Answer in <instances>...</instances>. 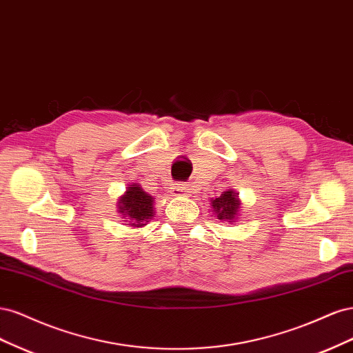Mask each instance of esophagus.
<instances>
[{
  "label": "esophagus",
  "mask_w": 353,
  "mask_h": 353,
  "mask_svg": "<svg viewBox=\"0 0 353 353\" xmlns=\"http://www.w3.org/2000/svg\"><path fill=\"white\" fill-rule=\"evenodd\" d=\"M170 191H172L174 197H188L190 196V191L185 187V184H175Z\"/></svg>",
  "instance_id": "1"
}]
</instances>
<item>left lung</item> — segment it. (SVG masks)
<instances>
[{
  "label": "left lung",
  "mask_w": 353,
  "mask_h": 353,
  "mask_svg": "<svg viewBox=\"0 0 353 353\" xmlns=\"http://www.w3.org/2000/svg\"><path fill=\"white\" fill-rule=\"evenodd\" d=\"M212 210L216 215V219L221 222H230L232 223L236 219H239V212L241 208V201L239 197V193L236 190L228 188L223 191L219 197H215L210 200Z\"/></svg>",
  "instance_id": "left-lung-1"
}]
</instances>
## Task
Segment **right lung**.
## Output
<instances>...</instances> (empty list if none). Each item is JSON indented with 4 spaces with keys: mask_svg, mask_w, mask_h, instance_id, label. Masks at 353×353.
<instances>
[{
    "mask_svg": "<svg viewBox=\"0 0 353 353\" xmlns=\"http://www.w3.org/2000/svg\"><path fill=\"white\" fill-rule=\"evenodd\" d=\"M117 212L125 219V225L141 228L154 218V199L140 184H130L117 201Z\"/></svg>",
    "mask_w": 353,
    "mask_h": 353,
    "instance_id": "add662e5",
    "label": "right lung"
}]
</instances>
